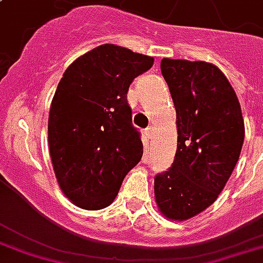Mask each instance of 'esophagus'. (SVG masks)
<instances>
[{"mask_svg": "<svg viewBox=\"0 0 263 263\" xmlns=\"http://www.w3.org/2000/svg\"><path fill=\"white\" fill-rule=\"evenodd\" d=\"M145 135L147 136V138H149V139H150V138L153 136V128H152V127L146 128V129H145Z\"/></svg>", "mask_w": 263, "mask_h": 263, "instance_id": "34e87169", "label": "esophagus"}]
</instances>
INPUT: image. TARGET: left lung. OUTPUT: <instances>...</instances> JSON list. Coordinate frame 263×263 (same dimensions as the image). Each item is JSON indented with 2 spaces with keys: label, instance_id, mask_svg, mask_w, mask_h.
Returning <instances> with one entry per match:
<instances>
[{
  "label": "left lung",
  "instance_id": "left-lung-1",
  "mask_svg": "<svg viewBox=\"0 0 263 263\" xmlns=\"http://www.w3.org/2000/svg\"><path fill=\"white\" fill-rule=\"evenodd\" d=\"M176 110L178 147L171 168L154 178L160 211L186 220L215 201L238 161L244 121L225 74L207 62L161 60Z\"/></svg>",
  "mask_w": 263,
  "mask_h": 263
}]
</instances>
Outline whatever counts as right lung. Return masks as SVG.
Instances as JSON below:
<instances>
[{"mask_svg":"<svg viewBox=\"0 0 263 263\" xmlns=\"http://www.w3.org/2000/svg\"><path fill=\"white\" fill-rule=\"evenodd\" d=\"M152 56L105 44L67 67L52 99L48 142L66 197L84 210L113 203L143 154L127 92L153 66Z\"/></svg>","mask_w":263,"mask_h":263,"instance_id":"1","label":"right lung"}]
</instances>
